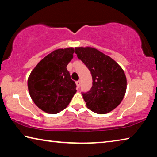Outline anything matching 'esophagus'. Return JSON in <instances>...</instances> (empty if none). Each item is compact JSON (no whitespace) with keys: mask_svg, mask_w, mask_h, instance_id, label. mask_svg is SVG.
<instances>
[{"mask_svg":"<svg viewBox=\"0 0 157 157\" xmlns=\"http://www.w3.org/2000/svg\"><path fill=\"white\" fill-rule=\"evenodd\" d=\"M80 83H81V82H80V80H78V81H77L76 82V84H77V86L78 87H79V86H80Z\"/></svg>","mask_w":157,"mask_h":157,"instance_id":"esophagus-1","label":"esophagus"}]
</instances>
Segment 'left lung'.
Wrapping results in <instances>:
<instances>
[{"label": "left lung", "mask_w": 157, "mask_h": 157, "mask_svg": "<svg viewBox=\"0 0 157 157\" xmlns=\"http://www.w3.org/2000/svg\"><path fill=\"white\" fill-rule=\"evenodd\" d=\"M75 53L91 73L93 85L82 94L88 109L105 114L121 104L127 90L123 69L115 60L92 47H75Z\"/></svg>", "instance_id": "1"}]
</instances>
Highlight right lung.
<instances>
[{
  "label": "right lung",
  "instance_id": "1",
  "mask_svg": "<svg viewBox=\"0 0 157 157\" xmlns=\"http://www.w3.org/2000/svg\"><path fill=\"white\" fill-rule=\"evenodd\" d=\"M73 47L59 48L43 58L28 79L30 97L37 107L50 114L64 109L77 92L66 66L73 58Z\"/></svg>",
  "mask_w": 157,
  "mask_h": 157
}]
</instances>
